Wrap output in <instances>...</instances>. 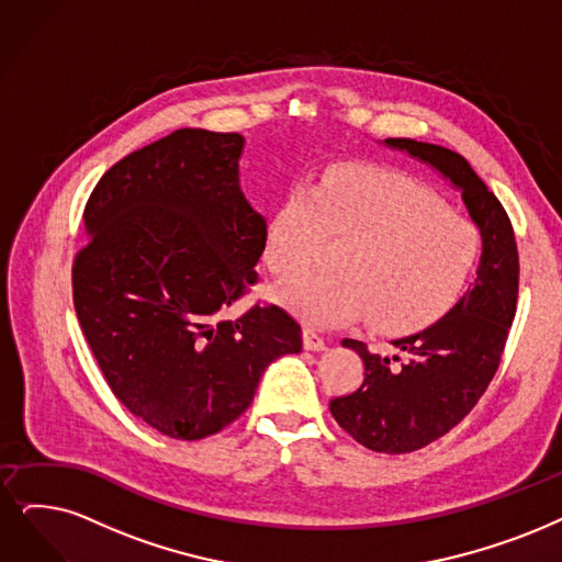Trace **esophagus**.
I'll return each mask as SVG.
<instances>
[{
    "mask_svg": "<svg viewBox=\"0 0 562 562\" xmlns=\"http://www.w3.org/2000/svg\"><path fill=\"white\" fill-rule=\"evenodd\" d=\"M302 336H304V348H306V350H311V352H321V350H325V339H323V336H321L316 329L306 327Z\"/></svg>",
    "mask_w": 562,
    "mask_h": 562,
    "instance_id": "esophagus-1",
    "label": "esophagus"
}]
</instances>
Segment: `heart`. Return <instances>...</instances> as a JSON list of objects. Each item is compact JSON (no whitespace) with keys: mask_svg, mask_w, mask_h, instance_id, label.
Segmentation results:
<instances>
[{"mask_svg":"<svg viewBox=\"0 0 562 562\" xmlns=\"http://www.w3.org/2000/svg\"><path fill=\"white\" fill-rule=\"evenodd\" d=\"M325 237L346 239L339 267L285 285L279 297L318 327L369 318L378 331L429 327L450 311L473 277L482 237L468 216L415 179L369 166L323 175L290 189L265 226V265L290 281L316 262Z\"/></svg>","mask_w":562,"mask_h":562,"instance_id":"heart-1","label":"heart"}]
</instances>
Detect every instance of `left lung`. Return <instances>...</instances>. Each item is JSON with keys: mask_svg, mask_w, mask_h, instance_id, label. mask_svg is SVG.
I'll return each instance as SVG.
<instances>
[{"mask_svg": "<svg viewBox=\"0 0 562 562\" xmlns=\"http://www.w3.org/2000/svg\"><path fill=\"white\" fill-rule=\"evenodd\" d=\"M385 145L450 179L482 237L468 293L434 325L392 341L396 355H373L367 344L344 339L362 357L364 383L331 398L334 419L373 452L406 454L454 429L498 371L519 295V251L501 200L461 154L411 138Z\"/></svg>", "mask_w": 562, "mask_h": 562, "instance_id": "8db88e82", "label": "left lung"}]
</instances>
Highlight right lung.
<instances>
[{"instance_id": "obj_1", "label": "right lung", "mask_w": 562, "mask_h": 562, "mask_svg": "<svg viewBox=\"0 0 562 562\" xmlns=\"http://www.w3.org/2000/svg\"><path fill=\"white\" fill-rule=\"evenodd\" d=\"M239 133L179 128L124 156L85 205L74 304L108 385L151 429L218 434L265 369L302 350L277 304L221 313L258 281L267 221L239 189Z\"/></svg>"}]
</instances>
